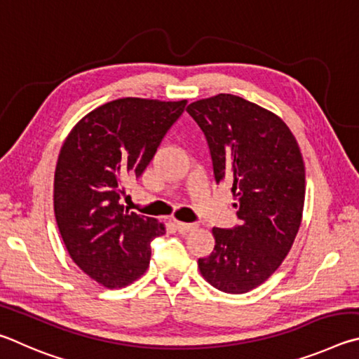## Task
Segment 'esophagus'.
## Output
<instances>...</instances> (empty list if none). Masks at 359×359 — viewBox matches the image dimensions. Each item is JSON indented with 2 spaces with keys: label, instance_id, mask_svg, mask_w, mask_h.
Instances as JSON below:
<instances>
[{
  "label": "esophagus",
  "instance_id": "esophagus-1",
  "mask_svg": "<svg viewBox=\"0 0 359 359\" xmlns=\"http://www.w3.org/2000/svg\"><path fill=\"white\" fill-rule=\"evenodd\" d=\"M176 225V230L180 231V233H189V231L196 230L197 229V224H186V222H175Z\"/></svg>",
  "mask_w": 359,
  "mask_h": 359
}]
</instances>
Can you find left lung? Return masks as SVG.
Instances as JSON below:
<instances>
[{"label": "left lung", "instance_id": "left-lung-1", "mask_svg": "<svg viewBox=\"0 0 359 359\" xmlns=\"http://www.w3.org/2000/svg\"><path fill=\"white\" fill-rule=\"evenodd\" d=\"M187 113L208 143L216 183L231 184L240 219L212 229L216 246L198 259L200 273L225 293H246L292 249L304 206L303 156L279 116L233 94L197 100Z\"/></svg>", "mask_w": 359, "mask_h": 359}]
</instances>
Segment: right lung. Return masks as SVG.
<instances>
[{
    "label": "right lung",
    "instance_id": "add662e5",
    "mask_svg": "<svg viewBox=\"0 0 359 359\" xmlns=\"http://www.w3.org/2000/svg\"><path fill=\"white\" fill-rule=\"evenodd\" d=\"M186 104L111 100L80 119L62 143L55 172L56 224L72 260L104 287L121 288L140 278L151 241L165 233L156 219L124 210L121 198Z\"/></svg>",
    "mask_w": 359,
    "mask_h": 359
}]
</instances>
